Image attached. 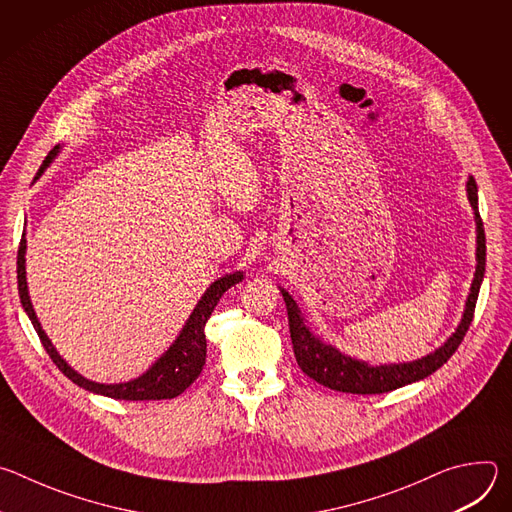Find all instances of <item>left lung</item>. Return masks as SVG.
I'll use <instances>...</instances> for the list:
<instances>
[{"mask_svg":"<svg viewBox=\"0 0 512 512\" xmlns=\"http://www.w3.org/2000/svg\"><path fill=\"white\" fill-rule=\"evenodd\" d=\"M468 190V200L474 208L476 216V273L474 281L470 287V294L466 300V310L462 316L460 326L456 332L444 342V346L437 348L435 352L413 360V362H401V364H381V367H371L369 362H362L356 358H350L336 350L330 344H324L320 338H316L310 328L304 322V316L285 289H281L283 302L287 306V318H289V334H291V344H294V354L300 364V369L314 379L316 383L342 391V393H356V395H379V393H389L393 389L405 387L409 383L421 381L435 373L440 367L450 360V356L458 350L462 344L472 318H474V308L478 300V291L480 283L484 277V267H486V235H484V225L478 212V186L476 180L470 176L466 182Z\"/></svg>","mask_w":512,"mask_h":512,"instance_id":"obj_1","label":"left lung"}]
</instances>
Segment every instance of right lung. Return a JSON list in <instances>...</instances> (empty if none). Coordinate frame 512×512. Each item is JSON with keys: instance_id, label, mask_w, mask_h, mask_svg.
I'll list each match as a JSON object with an SVG mask.
<instances>
[{"instance_id": "add662e5", "label": "right lung", "mask_w": 512, "mask_h": 512, "mask_svg": "<svg viewBox=\"0 0 512 512\" xmlns=\"http://www.w3.org/2000/svg\"><path fill=\"white\" fill-rule=\"evenodd\" d=\"M58 154V145L46 156L44 164L40 166L38 174L34 180L40 178V174L46 170V166L54 160V156ZM243 279V273H231L225 275L221 279H216L206 291L204 296L200 298V302L196 304L194 312L190 314L186 326L182 328L180 336L174 340V344L152 364L150 371H145L141 377L129 381V383H119V385H103V383H95L89 381L85 377H81L77 371H72L68 364L62 360V356L56 352V348L52 346V342L48 340L46 332L42 330L36 312L32 308L30 296H28V283H26V237H22L20 247H18V291H20V302L28 314V318L32 320L34 330L40 336L42 346L46 348L48 356L52 358V362L56 367L64 373V377H68L72 383L97 393V395H105L111 399H123V401H158V399H174L180 393H184L202 373V367L206 362V336H204V326L214 310V306L218 304V300L223 298L225 291L229 287H233L235 283H239Z\"/></svg>"}]
</instances>
